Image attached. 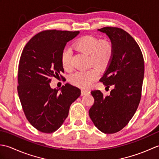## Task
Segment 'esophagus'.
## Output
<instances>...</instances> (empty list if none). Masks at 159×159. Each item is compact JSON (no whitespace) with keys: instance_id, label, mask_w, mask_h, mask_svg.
Listing matches in <instances>:
<instances>
[{"instance_id":"34e87169","label":"esophagus","mask_w":159,"mask_h":159,"mask_svg":"<svg viewBox=\"0 0 159 159\" xmlns=\"http://www.w3.org/2000/svg\"><path fill=\"white\" fill-rule=\"evenodd\" d=\"M87 93H88V90H86V89H82L81 90V96L85 95V94H87Z\"/></svg>"}]
</instances>
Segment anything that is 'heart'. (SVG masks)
<instances>
[{
	"instance_id": "obj_1",
	"label": "heart",
	"mask_w": 159,
	"mask_h": 159,
	"mask_svg": "<svg viewBox=\"0 0 159 159\" xmlns=\"http://www.w3.org/2000/svg\"><path fill=\"white\" fill-rule=\"evenodd\" d=\"M74 48L79 51L89 55L90 63L100 69L109 66L113 55V48L111 43L106 39L99 40L96 37L85 35L79 38L74 43ZM72 51L65 48L61 53V64L66 70L72 69ZM98 71L95 67L88 70H80L71 74L70 82L77 87L87 88L97 80Z\"/></svg>"
}]
</instances>
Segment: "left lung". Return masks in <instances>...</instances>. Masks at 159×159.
<instances>
[{
	"instance_id": "8db88e82",
	"label": "left lung",
	"mask_w": 159,
	"mask_h": 159,
	"mask_svg": "<svg viewBox=\"0 0 159 159\" xmlns=\"http://www.w3.org/2000/svg\"><path fill=\"white\" fill-rule=\"evenodd\" d=\"M109 37L113 55L100 80L107 87L114 85L110 95L100 90L91 93L94 103L89 115L96 127L106 134L121 130L133 117L141 100L144 60L139 45L130 34L116 27L98 29Z\"/></svg>"
}]
</instances>
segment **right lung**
Masks as SVG:
<instances>
[{"instance_id":"obj_1","label":"right lung","mask_w":159,"mask_h":159,"mask_svg":"<svg viewBox=\"0 0 159 159\" xmlns=\"http://www.w3.org/2000/svg\"><path fill=\"white\" fill-rule=\"evenodd\" d=\"M79 33L40 32L26 43L20 57L19 98L28 121L42 133H52L58 129L68 116L70 105L80 95V89L69 83L59 89H52L49 84L53 77L64 72L62 51Z\"/></svg>"}]
</instances>
